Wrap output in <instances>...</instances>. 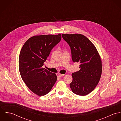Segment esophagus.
<instances>
[{
    "label": "esophagus",
    "instance_id": "obj_1",
    "mask_svg": "<svg viewBox=\"0 0 121 121\" xmlns=\"http://www.w3.org/2000/svg\"><path fill=\"white\" fill-rule=\"evenodd\" d=\"M58 75H59L60 77H62V76H63L64 75V74H61V73H58Z\"/></svg>",
    "mask_w": 121,
    "mask_h": 121
}]
</instances>
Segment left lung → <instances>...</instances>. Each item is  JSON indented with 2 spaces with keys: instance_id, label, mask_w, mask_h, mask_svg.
<instances>
[{
  "instance_id": "obj_1",
  "label": "left lung",
  "mask_w": 121,
  "mask_h": 121,
  "mask_svg": "<svg viewBox=\"0 0 121 121\" xmlns=\"http://www.w3.org/2000/svg\"><path fill=\"white\" fill-rule=\"evenodd\" d=\"M61 35L70 48L73 61L80 63V70L72 74L70 88L77 95H86L95 89L101 78L102 65L99 54L94 44L85 36Z\"/></svg>"
}]
</instances>
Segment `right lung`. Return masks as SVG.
Listing matches in <instances>:
<instances>
[{"instance_id": "obj_1", "label": "right lung", "mask_w": 121, "mask_h": 121, "mask_svg": "<svg viewBox=\"0 0 121 121\" xmlns=\"http://www.w3.org/2000/svg\"><path fill=\"white\" fill-rule=\"evenodd\" d=\"M61 39L60 34L33 36L20 51L18 68L21 77L27 87L39 96L48 94L57 81L55 73L42 67Z\"/></svg>"}]
</instances>
